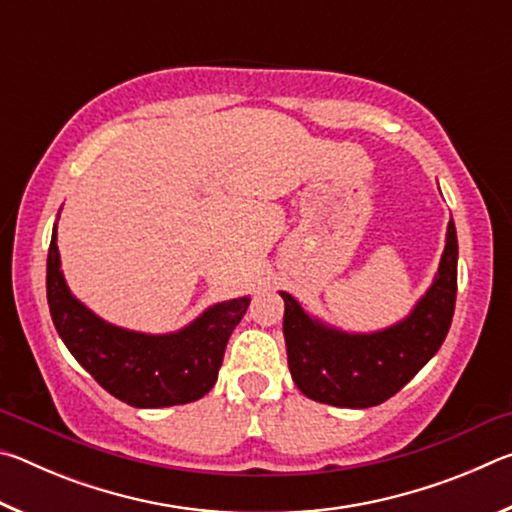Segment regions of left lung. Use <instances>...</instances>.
<instances>
[{
  "mask_svg": "<svg viewBox=\"0 0 512 512\" xmlns=\"http://www.w3.org/2000/svg\"><path fill=\"white\" fill-rule=\"evenodd\" d=\"M458 241L454 221L438 275L411 316L372 334H345L311 318L296 298H284L282 332L291 377L309 400L368 409L393 397L443 345L456 305Z\"/></svg>",
  "mask_w": 512,
  "mask_h": 512,
  "instance_id": "8db88e82",
  "label": "left lung"
}]
</instances>
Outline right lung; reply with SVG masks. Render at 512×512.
Here are the masks:
<instances>
[{
    "label": "right lung",
    "instance_id": "obj_1",
    "mask_svg": "<svg viewBox=\"0 0 512 512\" xmlns=\"http://www.w3.org/2000/svg\"><path fill=\"white\" fill-rule=\"evenodd\" d=\"M47 302L58 336L97 384L137 409H162L210 393L225 345L250 298L219 302L176 334L128 332L94 316L69 293L54 228L47 255Z\"/></svg>",
    "mask_w": 512,
    "mask_h": 512
}]
</instances>
